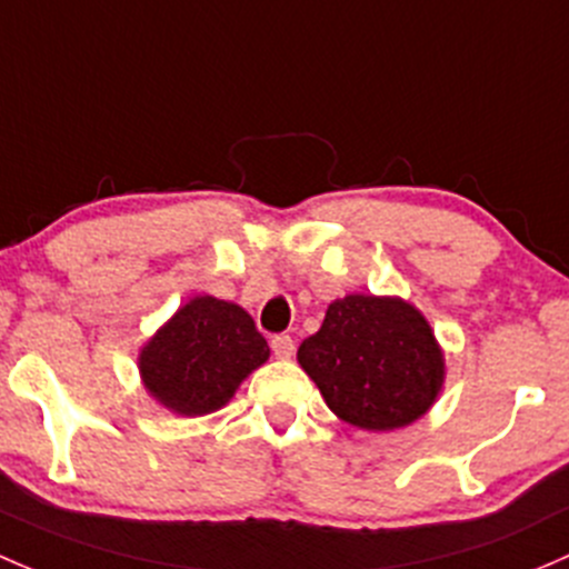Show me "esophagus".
Returning a JSON list of instances; mask_svg holds the SVG:
<instances>
[{"label": "esophagus", "instance_id": "obj_1", "mask_svg": "<svg viewBox=\"0 0 569 569\" xmlns=\"http://www.w3.org/2000/svg\"><path fill=\"white\" fill-rule=\"evenodd\" d=\"M271 350H273V356H277V359L287 361V359H292V353H296V342H292L287 333H279V337L271 339Z\"/></svg>", "mask_w": 569, "mask_h": 569}]
</instances>
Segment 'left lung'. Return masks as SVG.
Instances as JSON below:
<instances>
[{
	"instance_id": "8db88e82",
	"label": "left lung",
	"mask_w": 569,
	"mask_h": 569,
	"mask_svg": "<svg viewBox=\"0 0 569 569\" xmlns=\"http://www.w3.org/2000/svg\"><path fill=\"white\" fill-rule=\"evenodd\" d=\"M298 365L339 419L370 432L413 425L447 380L430 320L406 298L370 292L328 303L320 331L298 348Z\"/></svg>"
}]
</instances>
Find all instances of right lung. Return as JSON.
<instances>
[{
  "label": "right lung",
  "instance_id": "add662e5",
  "mask_svg": "<svg viewBox=\"0 0 569 569\" xmlns=\"http://www.w3.org/2000/svg\"><path fill=\"white\" fill-rule=\"evenodd\" d=\"M271 356L243 307L216 296L186 301L139 350V378L174 416L213 413Z\"/></svg>",
  "mask_w": 569,
  "mask_h": 569
}]
</instances>
